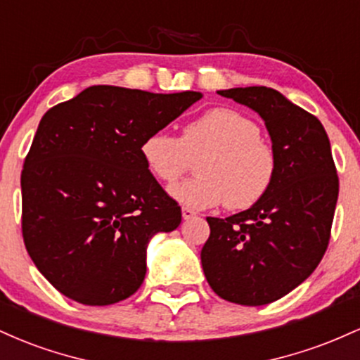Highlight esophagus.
Here are the masks:
<instances>
[{
	"label": "esophagus",
	"instance_id": "obj_1",
	"mask_svg": "<svg viewBox=\"0 0 360 360\" xmlns=\"http://www.w3.org/2000/svg\"><path fill=\"white\" fill-rule=\"evenodd\" d=\"M181 213H183L184 220H191V218L196 217V212H193L191 208H186V206H184L183 210H181Z\"/></svg>",
	"mask_w": 360,
	"mask_h": 360
}]
</instances>
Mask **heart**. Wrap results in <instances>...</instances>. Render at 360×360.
I'll return each mask as SVG.
<instances>
[{"mask_svg":"<svg viewBox=\"0 0 360 360\" xmlns=\"http://www.w3.org/2000/svg\"><path fill=\"white\" fill-rule=\"evenodd\" d=\"M143 166L160 183L171 184L203 155L196 179L169 189L172 200L191 210H245L259 203L274 183L276 155L260 128L240 111L213 108L184 127L183 135L155 130L140 142Z\"/></svg>","mask_w":360,"mask_h":360,"instance_id":"heart-1","label":"heart"}]
</instances>
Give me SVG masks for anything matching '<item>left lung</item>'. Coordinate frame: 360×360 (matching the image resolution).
I'll list each match as a JSON object with an SVG mask.
<instances>
[{"label": "left lung", "mask_w": 360, "mask_h": 360, "mask_svg": "<svg viewBox=\"0 0 360 360\" xmlns=\"http://www.w3.org/2000/svg\"><path fill=\"white\" fill-rule=\"evenodd\" d=\"M217 93L264 120L278 171L259 203L229 218H206L201 266L220 298L262 307L298 288L323 257L338 198L337 169L320 120L279 91L250 86Z\"/></svg>", "instance_id": "8db88e82"}]
</instances>
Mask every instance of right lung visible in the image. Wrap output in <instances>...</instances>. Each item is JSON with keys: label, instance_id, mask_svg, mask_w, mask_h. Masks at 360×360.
Wrapping results in <instances>:
<instances>
[{"label": "right lung", "instance_id": "right-lung-1", "mask_svg": "<svg viewBox=\"0 0 360 360\" xmlns=\"http://www.w3.org/2000/svg\"><path fill=\"white\" fill-rule=\"evenodd\" d=\"M203 94L91 86L40 120L22 171V232L37 269L81 304L134 295L147 245L181 223V206L143 166L140 142Z\"/></svg>", "mask_w": 360, "mask_h": 360}]
</instances>
